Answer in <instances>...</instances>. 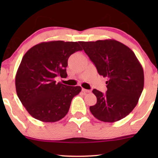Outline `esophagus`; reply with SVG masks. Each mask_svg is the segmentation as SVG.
<instances>
[{
  "label": "esophagus",
  "instance_id": "esophagus-1",
  "mask_svg": "<svg viewBox=\"0 0 158 158\" xmlns=\"http://www.w3.org/2000/svg\"><path fill=\"white\" fill-rule=\"evenodd\" d=\"M82 90H83V92H84V93H90V92H91V90H87V89H85V88H82Z\"/></svg>",
  "mask_w": 158,
  "mask_h": 158
}]
</instances>
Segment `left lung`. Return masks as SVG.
I'll use <instances>...</instances> for the list:
<instances>
[{"label":"left lung","mask_w":158,"mask_h":158,"mask_svg":"<svg viewBox=\"0 0 158 158\" xmlns=\"http://www.w3.org/2000/svg\"><path fill=\"white\" fill-rule=\"evenodd\" d=\"M98 74L108 77L105 94L93 90L97 103L90 111L97 119L115 122L131 113L144 88L143 68L131 49L114 40L79 42Z\"/></svg>","instance_id":"obj_1"}]
</instances>
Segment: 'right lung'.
<instances>
[{
  "label": "right lung",
  "instance_id": "add662e5",
  "mask_svg": "<svg viewBox=\"0 0 158 158\" xmlns=\"http://www.w3.org/2000/svg\"><path fill=\"white\" fill-rule=\"evenodd\" d=\"M81 50L77 42L51 41L32 47L23 55L16 75V90L21 103L34 118L55 122L68 114L72 99L81 87L57 83L55 77L68 76L69 57Z\"/></svg>",
  "mask_w": 158,
  "mask_h": 158
}]
</instances>
